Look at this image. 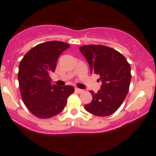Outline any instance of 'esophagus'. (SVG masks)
Returning <instances> with one entry per match:
<instances>
[{"instance_id": "obj_1", "label": "esophagus", "mask_w": 156, "mask_h": 156, "mask_svg": "<svg viewBox=\"0 0 156 156\" xmlns=\"http://www.w3.org/2000/svg\"><path fill=\"white\" fill-rule=\"evenodd\" d=\"M76 89V92H83V89H78V88H76V89Z\"/></svg>"}]
</instances>
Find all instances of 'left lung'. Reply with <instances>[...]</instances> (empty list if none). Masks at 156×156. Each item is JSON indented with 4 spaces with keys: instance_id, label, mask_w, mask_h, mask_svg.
<instances>
[{
    "instance_id": "left-lung-1",
    "label": "left lung",
    "mask_w": 156,
    "mask_h": 156,
    "mask_svg": "<svg viewBox=\"0 0 156 156\" xmlns=\"http://www.w3.org/2000/svg\"><path fill=\"white\" fill-rule=\"evenodd\" d=\"M80 51L88 62L91 73L99 75L102 85L92 94V101L84 105L86 111L98 117L114 114L129 90L130 66L120 53L104 45H84Z\"/></svg>"
}]
</instances>
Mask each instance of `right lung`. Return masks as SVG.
I'll use <instances>...</instances> for the list:
<instances>
[{
	"label": "right lung",
	"mask_w": 156,
	"mask_h": 156,
	"mask_svg": "<svg viewBox=\"0 0 156 156\" xmlns=\"http://www.w3.org/2000/svg\"><path fill=\"white\" fill-rule=\"evenodd\" d=\"M69 44L51 41L30 50L19 65L18 81L24 104L36 117L47 119L64 110L74 87L51 84L50 74L54 73L57 61Z\"/></svg>",
	"instance_id": "right-lung-1"
}]
</instances>
